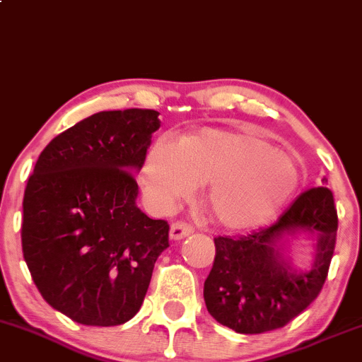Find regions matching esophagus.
<instances>
[{"instance_id":"1","label":"esophagus","mask_w":362,"mask_h":362,"mask_svg":"<svg viewBox=\"0 0 362 362\" xmlns=\"http://www.w3.org/2000/svg\"><path fill=\"white\" fill-rule=\"evenodd\" d=\"M193 226H189L188 222L185 221H176L173 222V226H170V239H174V241H180V239H185L188 238V235L193 234Z\"/></svg>"}]
</instances>
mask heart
Listing matches in <instances>:
<instances>
[{
  "label": "heart",
  "instance_id": "b5f03b06",
  "mask_svg": "<svg viewBox=\"0 0 362 362\" xmlns=\"http://www.w3.org/2000/svg\"><path fill=\"white\" fill-rule=\"evenodd\" d=\"M148 197L160 209L188 200L210 182V214L230 229L259 226L277 214L299 181L289 153L253 133L205 129L177 144L160 136L141 173Z\"/></svg>",
  "mask_w": 362,
  "mask_h": 362
}]
</instances>
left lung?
<instances>
[{
  "instance_id": "left-lung-1",
  "label": "left lung",
  "mask_w": 362,
  "mask_h": 362,
  "mask_svg": "<svg viewBox=\"0 0 362 362\" xmlns=\"http://www.w3.org/2000/svg\"><path fill=\"white\" fill-rule=\"evenodd\" d=\"M337 227L334 193L318 186L299 194L270 227L215 238L214 267L203 286L206 310L238 334L282 328L318 298L334 257ZM301 230L317 235V250L310 269L298 272L283 255V241Z\"/></svg>"
}]
</instances>
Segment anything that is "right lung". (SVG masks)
<instances>
[{
  "mask_svg": "<svg viewBox=\"0 0 362 362\" xmlns=\"http://www.w3.org/2000/svg\"><path fill=\"white\" fill-rule=\"evenodd\" d=\"M153 109L103 111L52 138L23 194L22 250L46 303L90 327L140 310L169 224L136 206Z\"/></svg>",
  "mask_w": 362,
  "mask_h": 362,
  "instance_id": "obj_1",
  "label": "right lung"
}]
</instances>
